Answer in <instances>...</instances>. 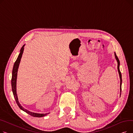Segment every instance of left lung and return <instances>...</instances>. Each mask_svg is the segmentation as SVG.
Masks as SVG:
<instances>
[{
    "label": "left lung",
    "mask_w": 133,
    "mask_h": 133,
    "mask_svg": "<svg viewBox=\"0 0 133 133\" xmlns=\"http://www.w3.org/2000/svg\"><path fill=\"white\" fill-rule=\"evenodd\" d=\"M114 55H115V59L117 62V70H118V74H119V76H120V90H121V85H122V75L121 73V72L120 71V61L118 58H117V57L116 55V53H114Z\"/></svg>",
    "instance_id": "1"
}]
</instances>
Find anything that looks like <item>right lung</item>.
<instances>
[{
  "label": "right lung",
  "mask_w": 133,
  "mask_h": 133,
  "mask_svg": "<svg viewBox=\"0 0 133 133\" xmlns=\"http://www.w3.org/2000/svg\"><path fill=\"white\" fill-rule=\"evenodd\" d=\"M24 46L25 45H24L23 46V47L21 48V50L20 51V53L18 55V57L16 61V62H15V64L13 65V70H12V79H11V86H12V92H13V94L14 95V97H15V99L16 100V103H17L18 106H19V107L23 110V111H25L26 113H27V114H29V115L33 116V117H41L44 116L46 115H47L48 113H46V114H39V113H33V112H31V111L28 110L27 109H26L25 108H24L23 106H21V104H20L19 101H18V96L17 94V72H18V68H19V64L21 60V58L22 57V55L24 52Z\"/></svg>",
  "instance_id": "1"
}]
</instances>
